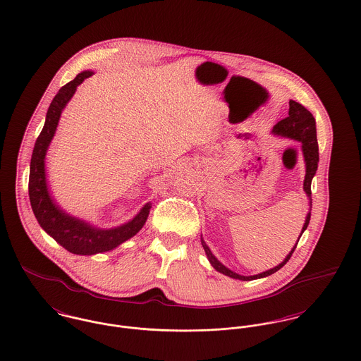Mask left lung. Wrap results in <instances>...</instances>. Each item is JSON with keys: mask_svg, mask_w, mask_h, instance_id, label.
Instances as JSON below:
<instances>
[{"mask_svg": "<svg viewBox=\"0 0 361 361\" xmlns=\"http://www.w3.org/2000/svg\"><path fill=\"white\" fill-rule=\"evenodd\" d=\"M288 116L281 119L280 122H278L275 126H274V130L272 133L276 135V136H281V137H287V139L295 140V141H300L302 144V154H304V159H305L306 166V174L305 180H304V191H305L307 197H309V206L312 207V191H310V184H312V178L313 176L316 174V170H317V164H319V144H317V136H316V121L313 118V115L310 112L306 110L305 107L294 100H290L288 102ZM310 221V212L306 214L305 224L302 226V231H301V236L304 233L307 225ZM300 236V238H301ZM202 240V246L206 251V255L210 261V264L213 265V268L216 271H219L222 275L225 276H229L232 279H239V280H243V281H249V280H255V279L267 278L275 272H278L280 268H283L287 261L291 258L294 250L297 247L298 242L295 243V246L293 247V250L288 252V255L283 259V262H280L278 267L269 269V271H265L262 274H258V275H252V276H243V275H238L235 272H232L231 269H228L226 267H224L221 262L213 255V252L209 249V246L204 243L203 238H200ZM300 240V239H298Z\"/></svg>", "mask_w": 361, "mask_h": 361, "instance_id": "left-lung-1", "label": "left lung"}]
</instances>
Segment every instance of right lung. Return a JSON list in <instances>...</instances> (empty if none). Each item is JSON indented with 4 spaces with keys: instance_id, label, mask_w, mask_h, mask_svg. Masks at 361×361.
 I'll return each mask as SVG.
<instances>
[{
    "instance_id": "right-lung-1",
    "label": "right lung",
    "mask_w": 361,
    "mask_h": 361,
    "mask_svg": "<svg viewBox=\"0 0 361 361\" xmlns=\"http://www.w3.org/2000/svg\"><path fill=\"white\" fill-rule=\"evenodd\" d=\"M92 75L93 71H82L57 92L47 112L45 125L35 141L28 177V196L37 221L60 246L80 255L110 251L133 238L144 226L151 209V203H147L133 220L116 228L103 229L67 214L56 204L54 197L49 194L45 174V155L48 147L55 136L63 109L74 96L77 86Z\"/></svg>"
}]
</instances>
